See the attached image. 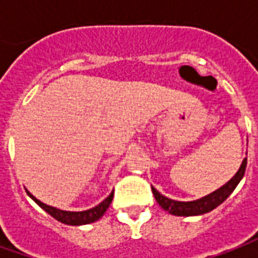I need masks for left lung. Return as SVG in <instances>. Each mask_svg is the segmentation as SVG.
I'll list each match as a JSON object with an SVG mask.
<instances>
[{"label": "left lung", "mask_w": 258, "mask_h": 258, "mask_svg": "<svg viewBox=\"0 0 258 258\" xmlns=\"http://www.w3.org/2000/svg\"><path fill=\"white\" fill-rule=\"evenodd\" d=\"M246 164H247V159H243L238 173L235 174L227 184L222 185L220 189L214 190L213 194L207 195V196L202 198V199L192 200V202H178V200L168 199L166 196H163L153 186H152V192L155 195V199L157 200L159 206H162V209L168 211L173 216H200V214H205V213H209L213 209H216L217 206L221 205L222 202L232 194L233 189L236 188V185L240 182V179L243 178Z\"/></svg>", "instance_id": "1"}]
</instances>
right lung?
<instances>
[{
    "label": "right lung",
    "instance_id": "right-lung-1",
    "mask_svg": "<svg viewBox=\"0 0 258 258\" xmlns=\"http://www.w3.org/2000/svg\"><path fill=\"white\" fill-rule=\"evenodd\" d=\"M27 195L30 196L31 199L36 202L37 205L41 207L42 210H45L51 217H53L55 220H58L59 222H63L66 225H84V224H91V222H95L98 221L99 218H101L103 214H105V211L107 210V207L110 206L113 199V192L109 196H107L106 199L103 200L102 203H99L95 207H92L90 210H85V211H66V210H59L56 207H52V206H48L45 203H42L38 199H36L33 195L29 192V190H26Z\"/></svg>",
    "mask_w": 258,
    "mask_h": 258
}]
</instances>
